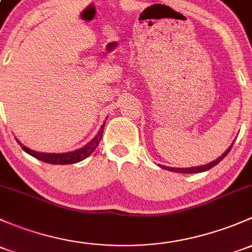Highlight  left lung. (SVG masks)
<instances>
[{
    "label": "left lung",
    "mask_w": 252,
    "mask_h": 252,
    "mask_svg": "<svg viewBox=\"0 0 252 252\" xmlns=\"http://www.w3.org/2000/svg\"><path fill=\"white\" fill-rule=\"evenodd\" d=\"M232 146H233V145H232ZM232 146L229 147L228 150H227L226 152H224L223 155L221 156V157H219V158H217L216 160L211 161V163L206 164V165H202V166H195V168H185V169H184V168H170V166H163V165H160V166H161V168L166 169V170L175 171V173H184V174H194V173H203V171H206V170H209V169L214 168V166L217 165V164H219L220 161H221L222 159H223V158L226 157L227 155H228V153H229V151H231Z\"/></svg>",
    "instance_id": "1"
}]
</instances>
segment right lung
Returning a JSON list of instances; mask_svg holds the SVG:
<instances>
[{
  "label": "right lung",
  "mask_w": 252,
  "mask_h": 252,
  "mask_svg": "<svg viewBox=\"0 0 252 252\" xmlns=\"http://www.w3.org/2000/svg\"><path fill=\"white\" fill-rule=\"evenodd\" d=\"M104 126H105V124L101 126V129H100V131L97 133L96 136H95L94 139H93L88 145H86L84 147L79 148V150H77V151H73V152H68V153H39V152H35V151L29 150L28 147L23 146V145H21L20 142L18 141V140H17V141H18V144H19L21 146V148H23V150L25 151L26 153H29V155H31L32 157L37 158V159L44 161V163L59 164V165H63V164H75V163H78V161L86 159L87 157H89V156H91L92 153L94 152V150L97 147V145H99L100 140H101V137H102V133H104Z\"/></svg>",
  "instance_id": "obj_1"
}]
</instances>
